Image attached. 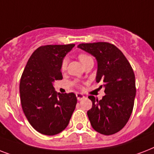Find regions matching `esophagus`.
Here are the masks:
<instances>
[{"label":"esophagus","mask_w":154,"mask_h":154,"mask_svg":"<svg viewBox=\"0 0 154 154\" xmlns=\"http://www.w3.org/2000/svg\"><path fill=\"white\" fill-rule=\"evenodd\" d=\"M76 96H77V98L78 101H82V99L85 98V96L82 94H76Z\"/></svg>","instance_id":"1"}]
</instances>
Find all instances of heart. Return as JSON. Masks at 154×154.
<instances>
[{
	"instance_id": "b5f03b06",
	"label": "heart",
	"mask_w": 154,
	"mask_h": 154,
	"mask_svg": "<svg viewBox=\"0 0 154 154\" xmlns=\"http://www.w3.org/2000/svg\"><path fill=\"white\" fill-rule=\"evenodd\" d=\"M79 60L82 63V65L85 63L86 61L89 60H93V58L90 57L88 54H85V53H82V54H80L79 55ZM68 65V59L67 58H65V59H63L62 61H61V64H60V69L62 70V71H65L66 69V67H67Z\"/></svg>"
}]
</instances>
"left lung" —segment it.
Segmentation results:
<instances>
[{"label": "left lung", "instance_id": "1", "mask_svg": "<svg viewBox=\"0 0 154 154\" xmlns=\"http://www.w3.org/2000/svg\"><path fill=\"white\" fill-rule=\"evenodd\" d=\"M77 48L91 54L97 62L96 82L104 83L105 95L98 101L94 96L87 112L94 130L104 135L120 131L131 116L136 96L135 75L122 52L107 42L80 44Z\"/></svg>", "mask_w": 154, "mask_h": 154}]
</instances>
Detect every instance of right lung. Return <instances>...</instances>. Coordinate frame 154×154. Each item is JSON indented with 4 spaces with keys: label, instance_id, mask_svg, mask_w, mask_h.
Wrapping results in <instances>:
<instances>
[{
    "label": "right lung",
    "instance_id": "right-lung-1",
    "mask_svg": "<svg viewBox=\"0 0 154 154\" xmlns=\"http://www.w3.org/2000/svg\"><path fill=\"white\" fill-rule=\"evenodd\" d=\"M75 45H45L28 60L20 82V103L30 125L37 132L53 136L68 126L77 105L73 93L60 94L55 81L63 78L60 64Z\"/></svg>",
    "mask_w": 154,
    "mask_h": 154
}]
</instances>
